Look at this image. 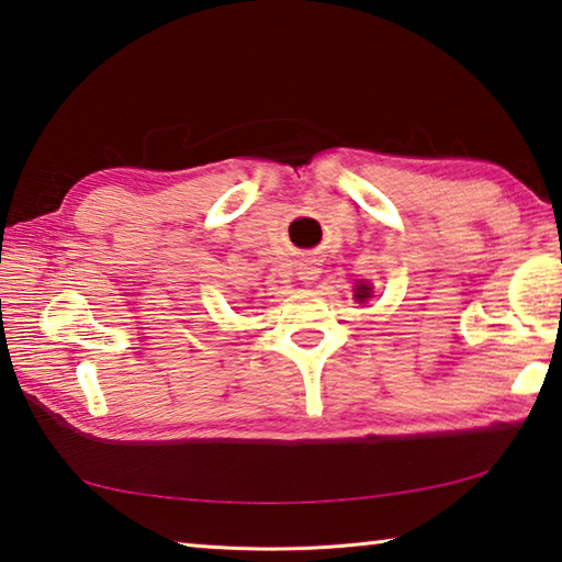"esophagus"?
I'll return each mask as SVG.
<instances>
[{"label": "esophagus", "mask_w": 562, "mask_h": 562, "mask_svg": "<svg viewBox=\"0 0 562 562\" xmlns=\"http://www.w3.org/2000/svg\"><path fill=\"white\" fill-rule=\"evenodd\" d=\"M317 274H319L317 260H312V258H302L300 260V268H297V278L300 280L312 282V280H317Z\"/></svg>", "instance_id": "esophagus-1"}]
</instances>
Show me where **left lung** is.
<instances>
[{"label":"left lung","mask_w":562,"mask_h":562,"mask_svg":"<svg viewBox=\"0 0 562 562\" xmlns=\"http://www.w3.org/2000/svg\"><path fill=\"white\" fill-rule=\"evenodd\" d=\"M357 297H369V288H364V284H361V288H359V294H357Z\"/></svg>","instance_id":"obj_1"}]
</instances>
